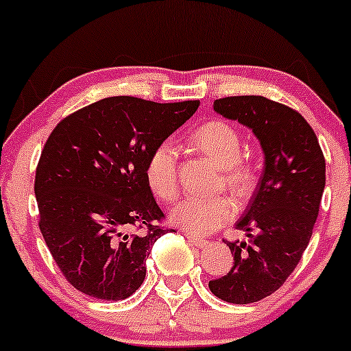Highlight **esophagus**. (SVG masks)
Wrapping results in <instances>:
<instances>
[{"label":"esophagus","mask_w":351,"mask_h":351,"mask_svg":"<svg viewBox=\"0 0 351 351\" xmlns=\"http://www.w3.org/2000/svg\"><path fill=\"white\" fill-rule=\"evenodd\" d=\"M186 238L190 240L191 245H195L196 248H208V241L205 240V238H199V237H195V234L191 233H186Z\"/></svg>","instance_id":"esophagus-1"}]
</instances>
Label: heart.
I'll use <instances>...</instances> for the list:
<instances>
[{
	"mask_svg": "<svg viewBox=\"0 0 351 351\" xmlns=\"http://www.w3.org/2000/svg\"><path fill=\"white\" fill-rule=\"evenodd\" d=\"M195 145L221 165V180L234 196L243 199L252 193L256 182V168L240 156V134L230 123L208 121L191 134ZM178 149L169 141L156 146L146 161L145 175L158 198L169 202L178 193ZM237 205L225 193L183 196L171 210V221L193 234H208L234 217Z\"/></svg>",
	"mask_w": 351,
	"mask_h": 351,
	"instance_id": "obj_1",
	"label": "heart"
}]
</instances>
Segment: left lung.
I'll return each instance as SVG.
<instances>
[{
    "instance_id": "8db88e82",
    "label": "left lung",
    "mask_w": 351,
    "mask_h": 351,
    "mask_svg": "<svg viewBox=\"0 0 351 351\" xmlns=\"http://www.w3.org/2000/svg\"><path fill=\"white\" fill-rule=\"evenodd\" d=\"M213 110L237 119L260 141L265 169L238 219L246 241H226L233 267L208 283L223 302L248 305L278 290L302 260L325 190V156L306 119L265 96L215 99Z\"/></svg>"
}]
</instances>
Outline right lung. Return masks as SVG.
<instances>
[{
    "mask_svg": "<svg viewBox=\"0 0 351 351\" xmlns=\"http://www.w3.org/2000/svg\"><path fill=\"white\" fill-rule=\"evenodd\" d=\"M199 101L111 96L75 111L49 134L34 178L40 230L58 268L98 300L132 296L165 218L146 182L148 156Z\"/></svg>",
    "mask_w": 351,
    "mask_h": 351,
    "instance_id": "1",
    "label": "right lung"
}]
</instances>
